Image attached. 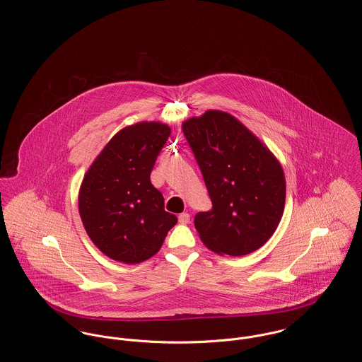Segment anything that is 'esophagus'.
<instances>
[{"instance_id":"esophagus-1","label":"esophagus","mask_w":362,"mask_h":362,"mask_svg":"<svg viewBox=\"0 0 362 362\" xmlns=\"http://www.w3.org/2000/svg\"><path fill=\"white\" fill-rule=\"evenodd\" d=\"M189 220H191V216H189L188 213H181V214L178 216V221H180L181 224H188Z\"/></svg>"}]
</instances>
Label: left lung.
I'll return each mask as SVG.
<instances>
[{"instance_id":"1","label":"left lung","mask_w":362,"mask_h":362,"mask_svg":"<svg viewBox=\"0 0 362 362\" xmlns=\"http://www.w3.org/2000/svg\"><path fill=\"white\" fill-rule=\"evenodd\" d=\"M202 171L211 210L195 216V228L216 254L243 257L276 231L286 204L279 160L235 117L209 110L182 124Z\"/></svg>"}]
</instances>
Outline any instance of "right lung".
Wrapping results in <instances>:
<instances>
[{"label":"right lung","mask_w":362,"mask_h":362,"mask_svg":"<svg viewBox=\"0 0 362 362\" xmlns=\"http://www.w3.org/2000/svg\"><path fill=\"white\" fill-rule=\"evenodd\" d=\"M171 128L138 122L117 132L81 185L79 214L93 244L108 258L141 263L152 258L177 223L151 182L156 158Z\"/></svg>","instance_id":"right-lung-1"}]
</instances>
